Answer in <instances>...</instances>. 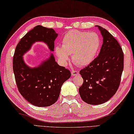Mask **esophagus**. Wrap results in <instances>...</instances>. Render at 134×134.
Returning a JSON list of instances; mask_svg holds the SVG:
<instances>
[{
    "instance_id": "obj_1",
    "label": "esophagus",
    "mask_w": 134,
    "mask_h": 134,
    "mask_svg": "<svg viewBox=\"0 0 134 134\" xmlns=\"http://www.w3.org/2000/svg\"><path fill=\"white\" fill-rule=\"evenodd\" d=\"M78 74H79V71L76 70H72V71H71V75H72L73 76H76V75H78Z\"/></svg>"
}]
</instances>
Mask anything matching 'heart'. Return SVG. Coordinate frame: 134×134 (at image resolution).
I'll list each match as a JSON object with an SVG mask.
<instances>
[{"label":"heart","mask_w":134,"mask_h":134,"mask_svg":"<svg viewBox=\"0 0 134 134\" xmlns=\"http://www.w3.org/2000/svg\"><path fill=\"white\" fill-rule=\"evenodd\" d=\"M101 39L96 33L71 30L65 34L62 47L56 46V53L65 64L71 54L72 61L80 66L89 64L95 59L100 48Z\"/></svg>","instance_id":"heart-1"}]
</instances>
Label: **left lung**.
<instances>
[{
  "mask_svg": "<svg viewBox=\"0 0 134 134\" xmlns=\"http://www.w3.org/2000/svg\"><path fill=\"white\" fill-rule=\"evenodd\" d=\"M98 27L103 37L100 52L80 71L83 79L79 88L80 97L92 105L103 104L115 94L124 68V54L119 43L107 30Z\"/></svg>",
  "mask_w": 134,
  "mask_h": 134,
  "instance_id": "obj_1",
  "label": "left lung"
}]
</instances>
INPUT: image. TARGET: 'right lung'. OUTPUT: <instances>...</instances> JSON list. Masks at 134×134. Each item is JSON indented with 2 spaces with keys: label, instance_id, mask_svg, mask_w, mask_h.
I'll return each instance as SVG.
<instances>
[{
  "label": "right lung",
  "instance_id": "add662e5",
  "mask_svg": "<svg viewBox=\"0 0 134 134\" xmlns=\"http://www.w3.org/2000/svg\"><path fill=\"white\" fill-rule=\"evenodd\" d=\"M58 34L53 29L37 25L26 34L17 45L13 59V72L19 92L27 101L37 107L53 104L59 97L64 82L71 76L69 70L60 66L54 56L38 67L30 69L22 56L36 41H43L53 51Z\"/></svg>",
  "mask_w": 134,
  "mask_h": 134
}]
</instances>
